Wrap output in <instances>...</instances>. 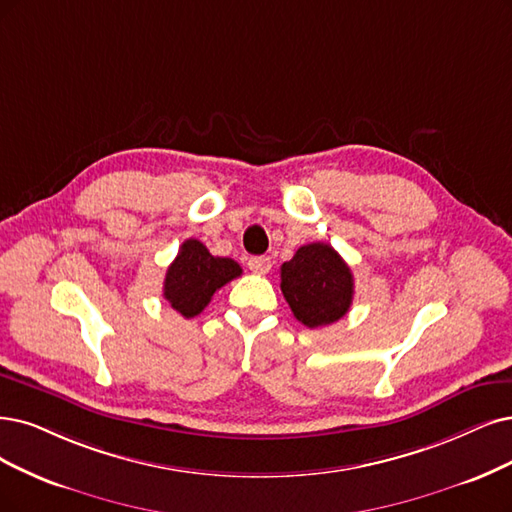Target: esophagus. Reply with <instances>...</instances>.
Segmentation results:
<instances>
[{"label":"esophagus","instance_id":"34e87169","mask_svg":"<svg viewBox=\"0 0 512 512\" xmlns=\"http://www.w3.org/2000/svg\"><path fill=\"white\" fill-rule=\"evenodd\" d=\"M249 270L255 274H268L272 270V259L270 257H251Z\"/></svg>","mask_w":512,"mask_h":512}]
</instances>
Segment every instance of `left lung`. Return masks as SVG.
<instances>
[{"mask_svg":"<svg viewBox=\"0 0 512 512\" xmlns=\"http://www.w3.org/2000/svg\"><path fill=\"white\" fill-rule=\"evenodd\" d=\"M280 289L293 316L310 329L327 327L346 316L354 297V276L333 246H299L280 268Z\"/></svg>","mask_w":512,"mask_h":512,"instance_id":"left-lung-1","label":"left lung"}]
</instances>
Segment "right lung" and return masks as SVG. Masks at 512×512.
<instances>
[{
	"label": "right lung",
	"mask_w": 512,
	"mask_h": 512,
	"mask_svg": "<svg viewBox=\"0 0 512 512\" xmlns=\"http://www.w3.org/2000/svg\"><path fill=\"white\" fill-rule=\"evenodd\" d=\"M240 274L242 268L234 259L215 257L200 240L189 238L166 270L164 299L181 316L194 318L208 306L215 291Z\"/></svg>",
	"instance_id": "add662e5"
}]
</instances>
